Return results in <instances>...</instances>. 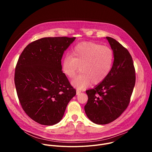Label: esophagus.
Returning <instances> with one entry per match:
<instances>
[{
	"label": "esophagus",
	"mask_w": 152,
	"mask_h": 152,
	"mask_svg": "<svg viewBox=\"0 0 152 152\" xmlns=\"http://www.w3.org/2000/svg\"><path fill=\"white\" fill-rule=\"evenodd\" d=\"M80 93H81V91H80V90H76V95L80 94Z\"/></svg>",
	"instance_id": "1"
}]
</instances>
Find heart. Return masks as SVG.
Here are the masks:
<instances>
[{
	"mask_svg": "<svg viewBox=\"0 0 152 152\" xmlns=\"http://www.w3.org/2000/svg\"><path fill=\"white\" fill-rule=\"evenodd\" d=\"M114 62L112 49L93 42H82L72 50L71 55L64 56L61 63L64 74L72 78L80 67V73L72 81L77 89L86 88L92 82L97 84L109 75Z\"/></svg>",
	"mask_w": 152,
	"mask_h": 152,
	"instance_id": "b5f03b06",
	"label": "heart"
}]
</instances>
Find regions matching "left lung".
I'll list each match as a JSON object with an SVG mask.
<instances>
[{
  "label": "left lung",
  "mask_w": 152,
  "mask_h": 152,
  "mask_svg": "<svg viewBox=\"0 0 152 152\" xmlns=\"http://www.w3.org/2000/svg\"><path fill=\"white\" fill-rule=\"evenodd\" d=\"M114 53V62L107 76L93 89L86 91L88 99L84 110L97 124L117 119L129 105L135 84V72L131 54L115 39L106 37Z\"/></svg>",
  "instance_id": "left-lung-1"
}]
</instances>
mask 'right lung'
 I'll return each instance as SVG.
<instances>
[{
	"instance_id": "add662e5",
	"label": "right lung",
	"mask_w": 152,
	"mask_h": 152,
	"mask_svg": "<svg viewBox=\"0 0 152 152\" xmlns=\"http://www.w3.org/2000/svg\"><path fill=\"white\" fill-rule=\"evenodd\" d=\"M75 39L41 38L29 44L18 58L14 76L17 96L26 114L39 124L59 123L76 95L61 71L63 53Z\"/></svg>"
}]
</instances>
